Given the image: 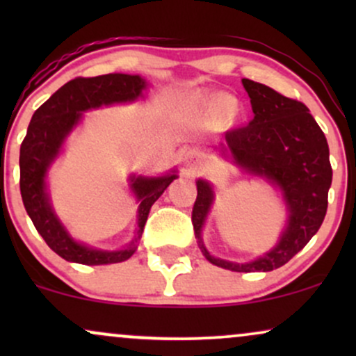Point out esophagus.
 <instances>
[{"mask_svg":"<svg viewBox=\"0 0 356 356\" xmlns=\"http://www.w3.org/2000/svg\"><path fill=\"white\" fill-rule=\"evenodd\" d=\"M199 159H201V154L197 152V150H189L186 155V164L194 167L199 164Z\"/></svg>","mask_w":356,"mask_h":356,"instance_id":"1","label":"esophagus"}]
</instances>
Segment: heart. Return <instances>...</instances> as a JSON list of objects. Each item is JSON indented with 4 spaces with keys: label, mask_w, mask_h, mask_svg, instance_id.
Returning a JSON list of instances; mask_svg holds the SVG:
<instances>
[{
    "label": "heart",
    "mask_w": 356,
    "mask_h": 356,
    "mask_svg": "<svg viewBox=\"0 0 356 356\" xmlns=\"http://www.w3.org/2000/svg\"><path fill=\"white\" fill-rule=\"evenodd\" d=\"M216 104H218V107L224 108V110H234V107H236L234 99H231V97H227V95L219 97V99L216 100Z\"/></svg>",
    "instance_id": "1"
}]
</instances>
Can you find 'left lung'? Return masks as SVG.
<instances>
[{"instance_id": "1", "label": "left lung", "mask_w": 356, "mask_h": 356, "mask_svg": "<svg viewBox=\"0 0 356 356\" xmlns=\"http://www.w3.org/2000/svg\"><path fill=\"white\" fill-rule=\"evenodd\" d=\"M243 85L254 117L248 125L227 130L226 142L219 150L248 174L280 187L288 209V224L276 246L254 261L239 264L211 256L201 232L214 202V191L209 182L199 179L192 226L209 263L238 273L273 271L298 254L320 229L328 207L333 170L325 134L305 104L257 81L243 79Z\"/></svg>"}]
</instances>
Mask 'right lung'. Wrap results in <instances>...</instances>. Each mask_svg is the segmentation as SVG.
<instances>
[{"instance_id":"add662e5","label":"right lung","mask_w":356,"mask_h":356,"mask_svg":"<svg viewBox=\"0 0 356 356\" xmlns=\"http://www.w3.org/2000/svg\"><path fill=\"white\" fill-rule=\"evenodd\" d=\"M145 87L147 81L142 76L125 73H108L92 79L79 76L56 90L31 117L26 137L19 149V191L24 209L44 243L70 263L100 266L129 259L136 252L138 241L142 238L150 207L177 177L175 170L162 177H130V189L140 202L138 229L132 243L120 251H102L76 243L60 222L50 204V195L47 192V172L53 161L58 157L65 138L80 124L83 112L99 108L102 105L137 100L142 97Z\"/></svg>"}]
</instances>
